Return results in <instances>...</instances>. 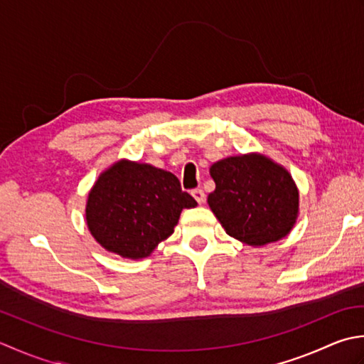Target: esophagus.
<instances>
[{"mask_svg": "<svg viewBox=\"0 0 364 364\" xmlns=\"http://www.w3.org/2000/svg\"><path fill=\"white\" fill-rule=\"evenodd\" d=\"M191 195H193V198L196 199L198 204H204L205 203V193H204V190L196 188V190L191 191Z\"/></svg>", "mask_w": 364, "mask_h": 364, "instance_id": "1", "label": "esophagus"}]
</instances>
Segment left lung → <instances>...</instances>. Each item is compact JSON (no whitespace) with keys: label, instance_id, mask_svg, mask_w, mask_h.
<instances>
[{"label":"left lung","instance_id":"8db88e82","mask_svg":"<svg viewBox=\"0 0 364 364\" xmlns=\"http://www.w3.org/2000/svg\"><path fill=\"white\" fill-rule=\"evenodd\" d=\"M207 198L225 231L251 247L283 239L299 213V190L283 166L250 154L213 163Z\"/></svg>","mask_w":364,"mask_h":364}]
</instances>
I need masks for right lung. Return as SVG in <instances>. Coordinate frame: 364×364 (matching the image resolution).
Returning <instances> with one entry per match:
<instances>
[{
	"instance_id": "add662e5",
	"label": "right lung",
	"mask_w": 364,
	"mask_h": 364,
	"mask_svg": "<svg viewBox=\"0 0 364 364\" xmlns=\"http://www.w3.org/2000/svg\"><path fill=\"white\" fill-rule=\"evenodd\" d=\"M198 203L173 173L121 160L89 193L87 228L103 248L122 257H147L174 232L182 209Z\"/></svg>"
}]
</instances>
